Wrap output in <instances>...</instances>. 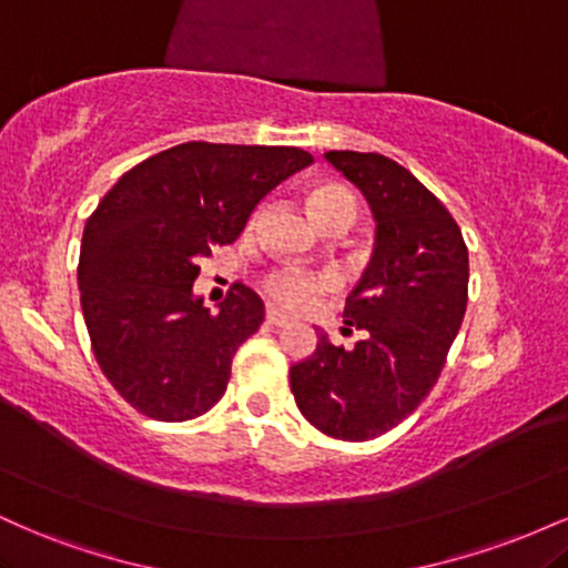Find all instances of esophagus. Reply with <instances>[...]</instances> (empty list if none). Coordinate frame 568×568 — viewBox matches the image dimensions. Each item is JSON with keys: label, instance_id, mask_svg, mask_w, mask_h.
I'll list each match as a JSON object with an SVG mask.
<instances>
[{"label": "esophagus", "instance_id": "1", "mask_svg": "<svg viewBox=\"0 0 568 568\" xmlns=\"http://www.w3.org/2000/svg\"><path fill=\"white\" fill-rule=\"evenodd\" d=\"M266 323L275 325V328H283V325H288V315H283V312L277 310H266Z\"/></svg>", "mask_w": 568, "mask_h": 568}]
</instances>
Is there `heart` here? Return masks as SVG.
<instances>
[{
    "label": "heart",
    "instance_id": "heart-1",
    "mask_svg": "<svg viewBox=\"0 0 568 568\" xmlns=\"http://www.w3.org/2000/svg\"><path fill=\"white\" fill-rule=\"evenodd\" d=\"M306 207L321 230L347 232L357 219V197L344 184L325 181L306 194ZM256 221V219H253ZM262 288L272 302L291 312L312 310L325 293L334 291V283L323 275H306L298 270H275L262 280Z\"/></svg>",
    "mask_w": 568,
    "mask_h": 568
}]
</instances>
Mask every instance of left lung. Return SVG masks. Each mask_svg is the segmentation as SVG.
<instances>
[{
	"label": "left lung",
	"mask_w": 568,
	"mask_h": 568,
	"mask_svg": "<svg viewBox=\"0 0 568 568\" xmlns=\"http://www.w3.org/2000/svg\"><path fill=\"white\" fill-rule=\"evenodd\" d=\"M368 200L374 256L347 296L344 334L317 336L291 366V393L310 425L338 440H371L419 408L446 366L467 310L470 258L448 207L406 168L376 152H325Z\"/></svg>",
	"instance_id": "8db88e82"
}]
</instances>
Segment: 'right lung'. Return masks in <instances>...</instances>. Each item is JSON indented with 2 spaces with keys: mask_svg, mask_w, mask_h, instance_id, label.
Segmentation results:
<instances>
[{
  "mask_svg": "<svg viewBox=\"0 0 568 568\" xmlns=\"http://www.w3.org/2000/svg\"><path fill=\"white\" fill-rule=\"evenodd\" d=\"M306 165L296 146L189 141L139 162L98 202L77 266L82 315L103 376L143 416L186 422L226 393L264 302L234 283L211 312L192 293L197 262Z\"/></svg>",
  "mask_w": 568,
  "mask_h": 568,
  "instance_id": "right-lung-1",
  "label": "right lung"
}]
</instances>
